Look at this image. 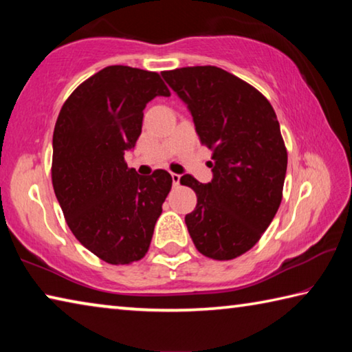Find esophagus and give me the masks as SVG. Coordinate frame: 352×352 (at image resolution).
Masks as SVG:
<instances>
[{
	"label": "esophagus",
	"mask_w": 352,
	"mask_h": 352,
	"mask_svg": "<svg viewBox=\"0 0 352 352\" xmlns=\"http://www.w3.org/2000/svg\"><path fill=\"white\" fill-rule=\"evenodd\" d=\"M180 178H182L180 174H172V182H174V186H178V184H180Z\"/></svg>",
	"instance_id": "esophagus-1"
}]
</instances>
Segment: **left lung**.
Listing matches in <instances>:
<instances>
[{
	"label": "left lung",
	"mask_w": 352,
	"mask_h": 352,
	"mask_svg": "<svg viewBox=\"0 0 352 352\" xmlns=\"http://www.w3.org/2000/svg\"><path fill=\"white\" fill-rule=\"evenodd\" d=\"M162 76L212 151L210 183L180 178L197 194L195 210L184 217L188 231L201 254L234 259L261 239L281 205L287 151L275 110L256 88L217 67Z\"/></svg>",
	"instance_id": "obj_1"
}]
</instances>
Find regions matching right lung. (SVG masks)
<instances>
[{"label": "right lung", "instance_id": "obj_1", "mask_svg": "<svg viewBox=\"0 0 352 352\" xmlns=\"http://www.w3.org/2000/svg\"><path fill=\"white\" fill-rule=\"evenodd\" d=\"M170 96L152 71L113 65L100 69L63 104L52 136V186L69 230L109 264L140 261L151 245L172 177H144L124 155L141 135L142 110Z\"/></svg>", "mask_w": 352, "mask_h": 352}]
</instances>
